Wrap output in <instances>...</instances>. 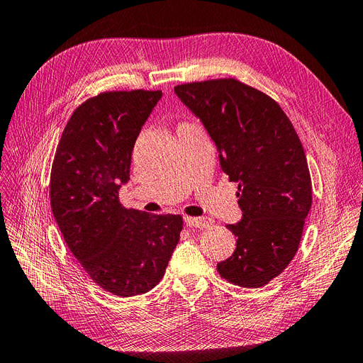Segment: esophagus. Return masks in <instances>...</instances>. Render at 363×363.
Returning a JSON list of instances; mask_svg holds the SVG:
<instances>
[{"mask_svg":"<svg viewBox=\"0 0 363 363\" xmlns=\"http://www.w3.org/2000/svg\"><path fill=\"white\" fill-rule=\"evenodd\" d=\"M184 223L188 224L189 227L194 228H207L212 225V221L208 218H192V216H186Z\"/></svg>","mask_w":363,"mask_h":363,"instance_id":"1","label":"esophagus"}]
</instances>
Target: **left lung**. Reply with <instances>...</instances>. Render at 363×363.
<instances>
[{
  "label": "left lung",
  "instance_id": "obj_1",
  "mask_svg": "<svg viewBox=\"0 0 363 363\" xmlns=\"http://www.w3.org/2000/svg\"><path fill=\"white\" fill-rule=\"evenodd\" d=\"M174 91L201 119L223 171L238 183L242 219L227 224L236 250L218 263L219 276L242 288L265 286L298 251L312 206L300 138L271 96L236 79L184 83Z\"/></svg>",
  "mask_w": 363,
  "mask_h": 363
}]
</instances>
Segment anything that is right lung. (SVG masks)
I'll return each instance as SVG.
<instances>
[{
    "instance_id": "obj_1",
    "label": "right lung",
    "mask_w": 363,
    "mask_h": 363,
    "mask_svg": "<svg viewBox=\"0 0 363 363\" xmlns=\"http://www.w3.org/2000/svg\"><path fill=\"white\" fill-rule=\"evenodd\" d=\"M162 91L101 92L75 108L51 167L50 201L65 242L98 286L118 296L162 280L183 218L119 203L131 151Z\"/></svg>"
}]
</instances>
